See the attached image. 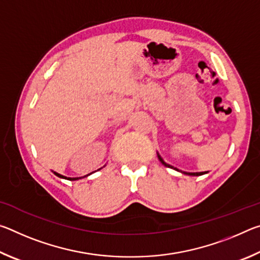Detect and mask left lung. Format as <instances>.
<instances>
[{"label":"left lung","instance_id":"obj_1","mask_svg":"<svg viewBox=\"0 0 260 260\" xmlns=\"http://www.w3.org/2000/svg\"><path fill=\"white\" fill-rule=\"evenodd\" d=\"M158 159H159L160 161H161V164L162 165H165L166 167H171V169H174V170H177V171H179L178 169H175V167H173L172 165H170V164H166V162L162 160V158L158 155ZM179 172H182V171H179ZM183 174H187V175H202V174H204V172H196V173H190V172H182Z\"/></svg>","mask_w":260,"mask_h":260}]
</instances>
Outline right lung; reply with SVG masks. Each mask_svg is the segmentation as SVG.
I'll return each mask as SVG.
<instances>
[{
  "instance_id": "right-lung-1",
  "label": "right lung",
  "mask_w": 260,
  "mask_h": 260,
  "mask_svg": "<svg viewBox=\"0 0 260 260\" xmlns=\"http://www.w3.org/2000/svg\"><path fill=\"white\" fill-rule=\"evenodd\" d=\"M57 177H59V178H63V179H68V180H78V179H80V178H67V177H64V175H60V174H58V173H56V172H54Z\"/></svg>"
}]
</instances>
